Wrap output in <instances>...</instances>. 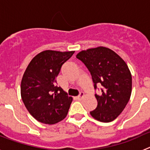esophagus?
<instances>
[{
    "instance_id": "34e87169",
    "label": "esophagus",
    "mask_w": 150,
    "mask_h": 150,
    "mask_svg": "<svg viewBox=\"0 0 150 150\" xmlns=\"http://www.w3.org/2000/svg\"><path fill=\"white\" fill-rule=\"evenodd\" d=\"M83 96H84V93L81 91V92L79 93V95L76 97V99H77V100H81V99L83 98Z\"/></svg>"
}]
</instances>
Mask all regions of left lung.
<instances>
[{
    "instance_id": "obj_1",
    "label": "left lung",
    "mask_w": 150,
    "mask_h": 150,
    "mask_svg": "<svg viewBox=\"0 0 150 150\" xmlns=\"http://www.w3.org/2000/svg\"><path fill=\"white\" fill-rule=\"evenodd\" d=\"M91 74L94 88L101 85V94H95L98 105L90 114L102 122H110L122 112L132 94V74L126 63L106 47L89 49L76 55Z\"/></svg>"
}]
</instances>
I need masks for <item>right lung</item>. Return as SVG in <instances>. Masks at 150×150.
<instances>
[{
    "label": "right lung",
    "instance_id": "right-lung-1",
    "mask_svg": "<svg viewBox=\"0 0 150 150\" xmlns=\"http://www.w3.org/2000/svg\"><path fill=\"white\" fill-rule=\"evenodd\" d=\"M74 52L46 50L36 55L24 73L21 96L33 117L44 124H55L66 117L73 98L56 85L61 67Z\"/></svg>",
    "mask_w": 150,
    "mask_h": 150
}]
</instances>
